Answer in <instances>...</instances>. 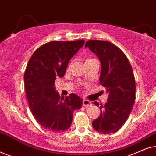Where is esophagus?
<instances>
[{
    "label": "esophagus",
    "instance_id": "1",
    "mask_svg": "<svg viewBox=\"0 0 156 156\" xmlns=\"http://www.w3.org/2000/svg\"><path fill=\"white\" fill-rule=\"evenodd\" d=\"M91 102L90 101H89V100L87 99H84L83 100V106H91Z\"/></svg>",
    "mask_w": 156,
    "mask_h": 156
}]
</instances>
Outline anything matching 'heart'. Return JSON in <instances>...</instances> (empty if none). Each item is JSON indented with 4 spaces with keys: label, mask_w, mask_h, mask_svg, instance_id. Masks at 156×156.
I'll return each mask as SVG.
<instances>
[{
    "label": "heart",
    "mask_w": 156,
    "mask_h": 156,
    "mask_svg": "<svg viewBox=\"0 0 156 156\" xmlns=\"http://www.w3.org/2000/svg\"><path fill=\"white\" fill-rule=\"evenodd\" d=\"M87 60H88V59H87Z\"/></svg>",
    "instance_id": "b5f03b06"
}]
</instances>
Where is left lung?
Returning <instances> with one entry per match:
<instances>
[{"label":"left lung","mask_w":156,"mask_h":156,"mask_svg":"<svg viewBox=\"0 0 156 156\" xmlns=\"http://www.w3.org/2000/svg\"><path fill=\"white\" fill-rule=\"evenodd\" d=\"M101 63L99 82L106 89L108 100L99 106L101 114L93 121L96 131L104 134L118 131L131 112L136 98V81L129 59L118 47L103 40H88L85 44ZM96 106L99 104L94 102Z\"/></svg>","instance_id":"left-lung-1"}]
</instances>
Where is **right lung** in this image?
Returning a JSON list of instances; mask_svg holds the SVG:
<instances>
[{
	"label": "right lung",
	"instance_id": "1",
	"mask_svg": "<svg viewBox=\"0 0 156 156\" xmlns=\"http://www.w3.org/2000/svg\"><path fill=\"white\" fill-rule=\"evenodd\" d=\"M84 42V40L48 42L35 51L27 63L24 82L30 109L37 122L48 131H67L73 112L82 106L83 99L75 94L61 97L55 90V81L63 77L69 60Z\"/></svg>",
	"mask_w": 156,
	"mask_h": 156
}]
</instances>
